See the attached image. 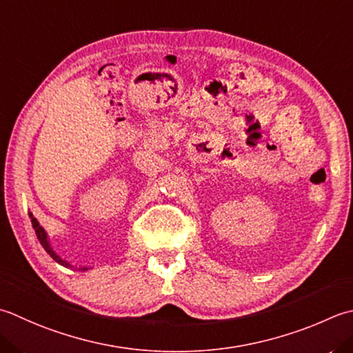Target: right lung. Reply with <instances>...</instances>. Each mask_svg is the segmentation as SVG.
Wrapping results in <instances>:
<instances>
[{
  "label": "right lung",
  "mask_w": 353,
  "mask_h": 353,
  "mask_svg": "<svg viewBox=\"0 0 353 353\" xmlns=\"http://www.w3.org/2000/svg\"><path fill=\"white\" fill-rule=\"evenodd\" d=\"M29 216H30V220H32V226H33V230H34V234H37L39 243L43 245V248L47 251V254L50 255V257H52L54 261H57V263H59V265H62V266H65V268H73L72 263H68V261H65L64 259H61L59 255L53 251V248H52V245H50V240H48V236H47L46 230H44L43 226L39 225L38 220L33 217V214L30 212ZM87 269H88V268L84 266V268H79V271H87Z\"/></svg>",
  "instance_id": "add662e5"
}]
</instances>
